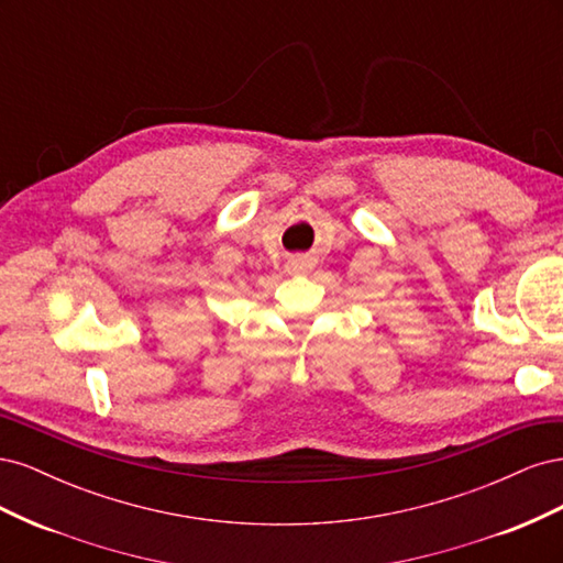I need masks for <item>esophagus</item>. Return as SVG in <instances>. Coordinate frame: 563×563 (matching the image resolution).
<instances>
[{
  "label": "esophagus",
  "instance_id": "obj_1",
  "mask_svg": "<svg viewBox=\"0 0 563 563\" xmlns=\"http://www.w3.org/2000/svg\"><path fill=\"white\" fill-rule=\"evenodd\" d=\"M312 267H314V258L310 253H296L286 261L288 275H305V272H310Z\"/></svg>",
  "mask_w": 563,
  "mask_h": 563
}]
</instances>
